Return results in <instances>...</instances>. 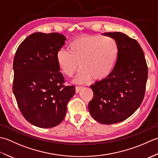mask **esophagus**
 I'll list each match as a JSON object with an SVG mask.
<instances>
[{"label":"esophagus","instance_id":"1","mask_svg":"<svg viewBox=\"0 0 158 158\" xmlns=\"http://www.w3.org/2000/svg\"><path fill=\"white\" fill-rule=\"evenodd\" d=\"M83 89V87H76L75 91L77 93H79L81 92V90Z\"/></svg>","mask_w":158,"mask_h":158}]
</instances>
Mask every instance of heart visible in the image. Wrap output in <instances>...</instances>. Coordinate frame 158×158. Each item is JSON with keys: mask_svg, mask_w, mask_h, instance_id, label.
<instances>
[{"mask_svg": "<svg viewBox=\"0 0 158 158\" xmlns=\"http://www.w3.org/2000/svg\"><path fill=\"white\" fill-rule=\"evenodd\" d=\"M68 52L56 53V62L64 75L71 77L82 70L75 79L77 83L100 81L108 77L115 67L119 53L115 39L101 35L80 36L69 43Z\"/></svg>", "mask_w": 158, "mask_h": 158, "instance_id": "obj_1", "label": "heart"}]
</instances>
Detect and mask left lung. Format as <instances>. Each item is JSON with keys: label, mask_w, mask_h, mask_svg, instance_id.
<instances>
[{"label": "left lung", "mask_w": 158, "mask_h": 158, "mask_svg": "<svg viewBox=\"0 0 158 158\" xmlns=\"http://www.w3.org/2000/svg\"><path fill=\"white\" fill-rule=\"evenodd\" d=\"M102 35L115 39L119 53L110 75L90 85L94 97L88 109L98 122L113 124L123 122L139 109L145 96L148 70L136 40L119 32Z\"/></svg>", "instance_id": "8db88e82"}]
</instances>
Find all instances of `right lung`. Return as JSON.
Instances as JSON below:
<instances>
[{
	"label": "right lung",
	"instance_id": "right-lung-1",
	"mask_svg": "<svg viewBox=\"0 0 158 158\" xmlns=\"http://www.w3.org/2000/svg\"><path fill=\"white\" fill-rule=\"evenodd\" d=\"M66 37L58 32H35L24 39L13 60V92L24 118L36 127L49 128L64 119L75 86H65L56 53Z\"/></svg>",
	"mask_w": 158,
	"mask_h": 158
}]
</instances>
